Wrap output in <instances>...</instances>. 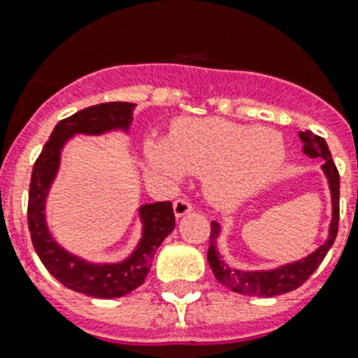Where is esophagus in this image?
<instances>
[{"label": "esophagus", "instance_id": "1", "mask_svg": "<svg viewBox=\"0 0 358 358\" xmlns=\"http://www.w3.org/2000/svg\"><path fill=\"white\" fill-rule=\"evenodd\" d=\"M173 209H174V215H176V217H184V215H187L189 211L193 209V206H191V202H189V200L178 199V200H174Z\"/></svg>", "mask_w": 358, "mask_h": 358}]
</instances>
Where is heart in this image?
<instances>
[{"label":"heart","instance_id":"heart-1","mask_svg":"<svg viewBox=\"0 0 358 358\" xmlns=\"http://www.w3.org/2000/svg\"><path fill=\"white\" fill-rule=\"evenodd\" d=\"M150 165L171 180L204 174L206 194L219 206H235L274 178L285 162V141L270 129H252L224 119H185L169 141L149 139Z\"/></svg>","mask_w":358,"mask_h":358}]
</instances>
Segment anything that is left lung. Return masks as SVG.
<instances>
[{
  "mask_svg": "<svg viewBox=\"0 0 358 358\" xmlns=\"http://www.w3.org/2000/svg\"><path fill=\"white\" fill-rule=\"evenodd\" d=\"M300 139L303 141V152L310 158H322L324 159V169L327 182L331 189V202H333V219L329 226V237L325 241L320 248L313 252L310 255L303 259L296 261V263L283 264L280 268L274 270H261V272H241V270L229 268L224 261L220 259L219 252H217V237L220 234L219 222H211V234H209V250H208V263L213 270L215 278L219 283L228 287L234 292L245 296H261V298H272V296H280L285 292L298 289L305 281L309 280L313 272H315L324 257L327 255L329 248L333 246L338 234V217H340V174L336 169L335 162L331 158L329 147L325 143V139L316 136L310 130L300 132Z\"/></svg>",
  "mask_w": 358,
  "mask_h": 358,
  "instance_id": "1",
  "label": "left lung"
}]
</instances>
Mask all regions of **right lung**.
<instances>
[{"label": "right lung", "mask_w": 358, "mask_h": 358, "mask_svg": "<svg viewBox=\"0 0 358 358\" xmlns=\"http://www.w3.org/2000/svg\"><path fill=\"white\" fill-rule=\"evenodd\" d=\"M132 110V103H103L62 119L51 132L48 143L43 145L31 174L27 222L38 257L49 270V274L57 278L64 287L94 298H121L143 285L156 250L174 229L173 204L167 200L141 206L139 217L143 222V237L132 255L121 263L94 264L68 254L55 243L43 215L45 196L58 171L64 143L73 134L97 136L113 129L129 130Z\"/></svg>", "instance_id": "add662e5"}]
</instances>
